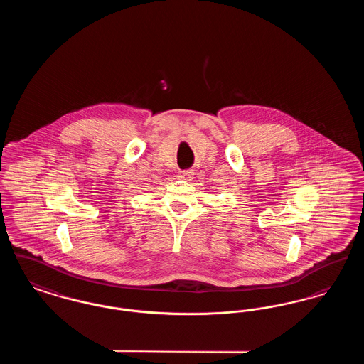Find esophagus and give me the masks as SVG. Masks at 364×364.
Wrapping results in <instances>:
<instances>
[{
  "mask_svg": "<svg viewBox=\"0 0 364 364\" xmlns=\"http://www.w3.org/2000/svg\"><path fill=\"white\" fill-rule=\"evenodd\" d=\"M192 174H193V172H192L191 169H187V171H181V172L178 173V177H180V178H184V180H188V178H191Z\"/></svg>",
  "mask_w": 364,
  "mask_h": 364,
  "instance_id": "34e87169",
  "label": "esophagus"
}]
</instances>
